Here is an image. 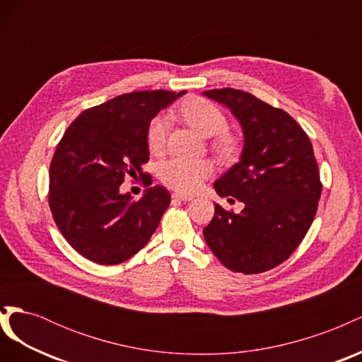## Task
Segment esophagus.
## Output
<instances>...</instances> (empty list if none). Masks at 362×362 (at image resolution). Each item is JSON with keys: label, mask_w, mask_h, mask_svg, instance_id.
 I'll return each instance as SVG.
<instances>
[{"label": "esophagus", "mask_w": 362, "mask_h": 362, "mask_svg": "<svg viewBox=\"0 0 362 362\" xmlns=\"http://www.w3.org/2000/svg\"><path fill=\"white\" fill-rule=\"evenodd\" d=\"M172 198L173 199H178V201H192L193 196L192 194H185V193H173Z\"/></svg>", "instance_id": "1"}]
</instances>
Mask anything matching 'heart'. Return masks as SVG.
<instances>
[{
    "mask_svg": "<svg viewBox=\"0 0 362 362\" xmlns=\"http://www.w3.org/2000/svg\"><path fill=\"white\" fill-rule=\"evenodd\" d=\"M181 115L193 129L198 131L202 137L217 136L216 149L222 157L228 158L235 154L238 148L237 139L225 133L228 120L222 110L210 101L193 98L189 100L181 108ZM169 128V119L166 116L157 117L149 127L148 145L151 151H160L166 144ZM213 172V166L206 160H187V158H170L163 161L158 169L160 180L170 189L178 192L190 193Z\"/></svg>",
    "mask_w": 362,
    "mask_h": 362,
    "instance_id": "heart-1",
    "label": "heart"
}]
</instances>
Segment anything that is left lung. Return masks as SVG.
I'll use <instances>...</instances> for the list:
<instances>
[{"label":"left lung","instance_id":"obj_1","mask_svg":"<svg viewBox=\"0 0 362 362\" xmlns=\"http://www.w3.org/2000/svg\"><path fill=\"white\" fill-rule=\"evenodd\" d=\"M202 95L228 107L245 137L240 161L214 181L218 196L245 208L235 214L216 204L205 242L229 270H270L299 246L319 205L322 182L310 137L288 113L252 93L226 87Z\"/></svg>","mask_w":362,"mask_h":362}]
</instances>
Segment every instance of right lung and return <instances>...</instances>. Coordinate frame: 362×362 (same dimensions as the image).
<instances>
[{
    "label": "right lung",
    "mask_w": 362,
    "mask_h": 362,
    "mask_svg": "<svg viewBox=\"0 0 362 362\" xmlns=\"http://www.w3.org/2000/svg\"><path fill=\"white\" fill-rule=\"evenodd\" d=\"M182 92L144 90L87 108L57 145L49 166V208L66 242L84 258L113 266L144 247L170 204L154 185L134 201L120 192L149 160V124Z\"/></svg>",
    "instance_id": "add662e5"
}]
</instances>
